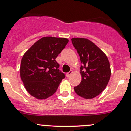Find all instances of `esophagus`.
I'll return each mask as SVG.
<instances>
[{"label":"esophagus","mask_w":131,"mask_h":131,"mask_svg":"<svg viewBox=\"0 0 131 131\" xmlns=\"http://www.w3.org/2000/svg\"><path fill=\"white\" fill-rule=\"evenodd\" d=\"M72 73H73V71H71H71H69L68 73H67V74H66V76H67V77H70V76L71 75V74H72Z\"/></svg>","instance_id":"1"}]
</instances>
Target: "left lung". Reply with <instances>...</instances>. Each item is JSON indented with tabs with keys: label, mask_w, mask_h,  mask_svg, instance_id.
I'll return each instance as SVG.
<instances>
[{
	"label": "left lung",
	"mask_w": 131,
	"mask_h": 131,
	"mask_svg": "<svg viewBox=\"0 0 131 131\" xmlns=\"http://www.w3.org/2000/svg\"><path fill=\"white\" fill-rule=\"evenodd\" d=\"M71 41L80 55L81 81L74 87L78 96L92 99L99 95L107 86L111 77L110 61L106 54L90 40L73 38Z\"/></svg>",
	"instance_id": "obj_1"
}]
</instances>
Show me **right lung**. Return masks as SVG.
Wrapping results in <instances>:
<instances>
[{
    "label": "right lung",
    "mask_w": 131,
    "mask_h": 131,
    "mask_svg": "<svg viewBox=\"0 0 131 131\" xmlns=\"http://www.w3.org/2000/svg\"><path fill=\"white\" fill-rule=\"evenodd\" d=\"M68 41L66 38L43 37L23 55L20 77L30 95L38 100H44L57 91L65 75L58 70L60 65L55 58Z\"/></svg>",
    "instance_id": "1"
}]
</instances>
